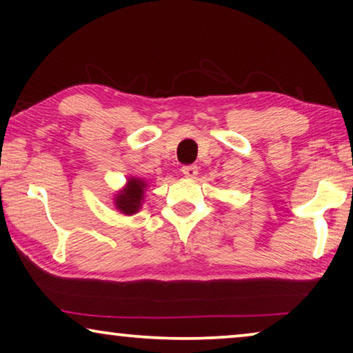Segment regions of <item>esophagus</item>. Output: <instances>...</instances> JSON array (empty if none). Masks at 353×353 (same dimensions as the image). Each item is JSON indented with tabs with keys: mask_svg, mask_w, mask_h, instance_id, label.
Segmentation results:
<instances>
[{
	"mask_svg": "<svg viewBox=\"0 0 353 353\" xmlns=\"http://www.w3.org/2000/svg\"><path fill=\"white\" fill-rule=\"evenodd\" d=\"M181 172H183V175L188 178H194L197 175V167L196 165H183Z\"/></svg>",
	"mask_w": 353,
	"mask_h": 353,
	"instance_id": "34e87169",
	"label": "esophagus"
}]
</instances>
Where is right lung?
I'll list each match as a JSON object with an SVG mask.
<instances>
[{
	"instance_id": "add662e5",
	"label": "right lung",
	"mask_w": 353,
	"mask_h": 353,
	"mask_svg": "<svg viewBox=\"0 0 353 353\" xmlns=\"http://www.w3.org/2000/svg\"><path fill=\"white\" fill-rule=\"evenodd\" d=\"M144 188H146L144 181L132 178V180L128 181V186L115 197V205H117V209L125 215L137 214L139 207H141Z\"/></svg>"
}]
</instances>
